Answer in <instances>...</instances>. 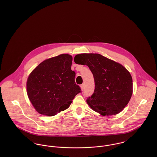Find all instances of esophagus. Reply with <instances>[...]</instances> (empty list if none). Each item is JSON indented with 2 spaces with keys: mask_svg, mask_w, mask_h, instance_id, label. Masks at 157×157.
<instances>
[{
  "mask_svg": "<svg viewBox=\"0 0 157 157\" xmlns=\"http://www.w3.org/2000/svg\"><path fill=\"white\" fill-rule=\"evenodd\" d=\"M80 88H81L82 90H84V84L81 85H80Z\"/></svg>",
  "mask_w": 157,
  "mask_h": 157,
  "instance_id": "esophagus-1",
  "label": "esophagus"
}]
</instances>
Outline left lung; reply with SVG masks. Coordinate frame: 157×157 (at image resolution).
I'll return each instance as SVG.
<instances>
[{"label": "left lung", "instance_id": "obj_1", "mask_svg": "<svg viewBox=\"0 0 157 157\" xmlns=\"http://www.w3.org/2000/svg\"><path fill=\"white\" fill-rule=\"evenodd\" d=\"M74 62L87 65L95 82L93 94L86 101L90 108L101 115H112L121 112L132 94V78L121 64L99 54H80Z\"/></svg>", "mask_w": 157, "mask_h": 157}]
</instances>
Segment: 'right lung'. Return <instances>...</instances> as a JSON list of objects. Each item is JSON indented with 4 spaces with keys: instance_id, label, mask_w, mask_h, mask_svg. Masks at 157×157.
<instances>
[{
    "instance_id": "right-lung-1",
    "label": "right lung",
    "mask_w": 157,
    "mask_h": 157,
    "mask_svg": "<svg viewBox=\"0 0 157 157\" xmlns=\"http://www.w3.org/2000/svg\"><path fill=\"white\" fill-rule=\"evenodd\" d=\"M72 57L67 54L46 59L29 74L26 82L28 98L37 112L53 116L67 109L81 92L71 70Z\"/></svg>"
}]
</instances>
